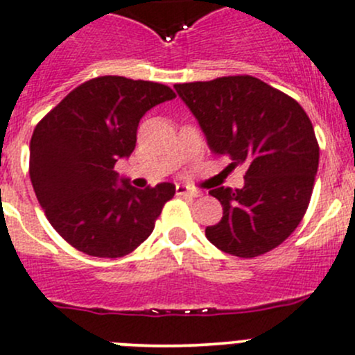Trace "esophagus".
Here are the masks:
<instances>
[{
	"label": "esophagus",
	"mask_w": 355,
	"mask_h": 355,
	"mask_svg": "<svg viewBox=\"0 0 355 355\" xmlns=\"http://www.w3.org/2000/svg\"><path fill=\"white\" fill-rule=\"evenodd\" d=\"M177 194H178V196H191V198H198L199 192L194 191V189L187 187V185L178 184V185H177Z\"/></svg>",
	"instance_id": "1"
}]
</instances>
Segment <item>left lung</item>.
Instances as JSON below:
<instances>
[{"instance_id": "left-lung-1", "label": "left lung", "mask_w": 355, "mask_h": 355, "mask_svg": "<svg viewBox=\"0 0 355 355\" xmlns=\"http://www.w3.org/2000/svg\"><path fill=\"white\" fill-rule=\"evenodd\" d=\"M215 154L246 164L241 189L209 191L223 216L206 237L223 253L253 258L279 246L307 211L319 166L314 128L297 101L253 76L175 85Z\"/></svg>"}]
</instances>
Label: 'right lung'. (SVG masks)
I'll return each mask as SVG.
<instances>
[{
  "label": "right lung",
  "mask_w": 355,
  "mask_h": 355,
  "mask_svg": "<svg viewBox=\"0 0 355 355\" xmlns=\"http://www.w3.org/2000/svg\"><path fill=\"white\" fill-rule=\"evenodd\" d=\"M173 98L159 83L102 76L78 86L37 123L31 182L46 218L76 250L119 258L150 236L175 185L137 189L114 164L135 149L142 116Z\"/></svg>",
  "instance_id": "1"
}]
</instances>
